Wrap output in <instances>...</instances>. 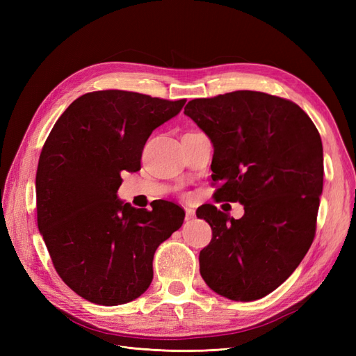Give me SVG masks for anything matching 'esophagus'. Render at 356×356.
I'll list each match as a JSON object with an SVG mask.
<instances>
[{
	"instance_id": "1",
	"label": "esophagus",
	"mask_w": 356,
	"mask_h": 356,
	"mask_svg": "<svg viewBox=\"0 0 356 356\" xmlns=\"http://www.w3.org/2000/svg\"><path fill=\"white\" fill-rule=\"evenodd\" d=\"M195 217H196V212H195V209H191V208H186V221H191V220H195Z\"/></svg>"
}]
</instances>
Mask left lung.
Listing matches in <instances>:
<instances>
[{"label": "left lung", "instance_id": "obj_1", "mask_svg": "<svg viewBox=\"0 0 356 356\" xmlns=\"http://www.w3.org/2000/svg\"><path fill=\"white\" fill-rule=\"evenodd\" d=\"M184 114L213 145L218 200L239 202V220L212 204L197 215L212 241L199 255L203 281L225 298L270 294L314 242L324 153L318 129L294 102L252 90L190 101Z\"/></svg>", "mask_w": 356, "mask_h": 356}]
</instances>
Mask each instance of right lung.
<instances>
[{"label":"right lung","mask_w":356,"mask_h":356,"mask_svg":"<svg viewBox=\"0 0 356 356\" xmlns=\"http://www.w3.org/2000/svg\"><path fill=\"white\" fill-rule=\"evenodd\" d=\"M184 104L124 90L86 93L41 149L38 230L62 281L92 303L118 306L144 294L157 246L184 222L178 204L147 211L117 197L122 170L141 169L148 136Z\"/></svg>","instance_id":"add662e5"}]
</instances>
